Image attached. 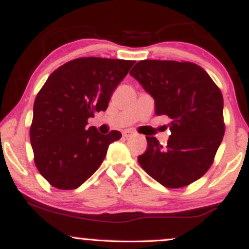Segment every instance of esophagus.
<instances>
[{"label": "esophagus", "mask_w": 249, "mask_h": 249, "mask_svg": "<svg viewBox=\"0 0 249 249\" xmlns=\"http://www.w3.org/2000/svg\"><path fill=\"white\" fill-rule=\"evenodd\" d=\"M132 136H134L133 131H131V130L123 131V137H125V138H128V137H132Z\"/></svg>", "instance_id": "34e87169"}]
</instances>
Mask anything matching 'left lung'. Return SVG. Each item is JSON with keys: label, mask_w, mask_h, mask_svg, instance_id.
Returning <instances> with one entry per match:
<instances>
[{"label": "left lung", "mask_w": 249, "mask_h": 249, "mask_svg": "<svg viewBox=\"0 0 249 249\" xmlns=\"http://www.w3.org/2000/svg\"><path fill=\"white\" fill-rule=\"evenodd\" d=\"M130 75L154 98L156 115L171 119L167 144L146 137L139 165L167 188L192 184L207 172L222 142L221 91L206 71L191 62L145 59Z\"/></svg>", "instance_id": "8db88e82"}]
</instances>
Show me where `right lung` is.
<instances>
[{"instance_id": "obj_1", "label": "right lung", "mask_w": 249, "mask_h": 249, "mask_svg": "<svg viewBox=\"0 0 249 249\" xmlns=\"http://www.w3.org/2000/svg\"><path fill=\"white\" fill-rule=\"evenodd\" d=\"M134 61L81 57L53 71L37 93L30 126L34 160L58 190H75L98 170L119 131L101 134L88 119L107 108Z\"/></svg>"}]
</instances>
